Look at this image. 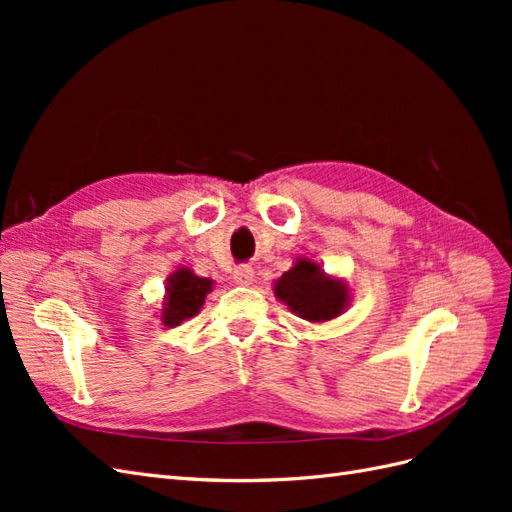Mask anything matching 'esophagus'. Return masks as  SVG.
Wrapping results in <instances>:
<instances>
[{
	"mask_svg": "<svg viewBox=\"0 0 512 512\" xmlns=\"http://www.w3.org/2000/svg\"><path fill=\"white\" fill-rule=\"evenodd\" d=\"M232 280H235V282L241 284V286L252 284V280H254V269H252L250 265H239V267H235V271H232Z\"/></svg>",
	"mask_w": 512,
	"mask_h": 512,
	"instance_id": "1",
	"label": "esophagus"
}]
</instances>
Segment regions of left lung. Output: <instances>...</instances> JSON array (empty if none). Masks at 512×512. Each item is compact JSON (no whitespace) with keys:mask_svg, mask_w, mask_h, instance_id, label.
<instances>
[{"mask_svg":"<svg viewBox=\"0 0 512 512\" xmlns=\"http://www.w3.org/2000/svg\"><path fill=\"white\" fill-rule=\"evenodd\" d=\"M275 294L294 314L309 322L339 316L348 301L346 286L324 277V271L312 260H301L286 271L275 284Z\"/></svg>","mask_w":512,"mask_h":512,"instance_id":"8db88e82","label":"left lung"}]
</instances>
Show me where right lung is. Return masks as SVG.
Segmentation results:
<instances>
[{
  "instance_id": "obj_1",
  "label": "right lung",
  "mask_w": 512,
  "mask_h": 512,
  "mask_svg": "<svg viewBox=\"0 0 512 512\" xmlns=\"http://www.w3.org/2000/svg\"><path fill=\"white\" fill-rule=\"evenodd\" d=\"M211 290V280L207 277H198L190 269H179L168 277V299L164 303L162 322L168 327L183 322L185 318H192L203 307L207 292Z\"/></svg>"
}]
</instances>
